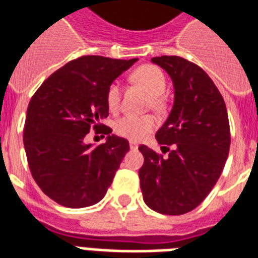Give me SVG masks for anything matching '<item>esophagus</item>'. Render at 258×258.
Here are the masks:
<instances>
[{"label": "esophagus", "instance_id": "34e87169", "mask_svg": "<svg viewBox=\"0 0 258 258\" xmlns=\"http://www.w3.org/2000/svg\"><path fill=\"white\" fill-rule=\"evenodd\" d=\"M129 147H131V149H137V148H139V144L135 143V141H131V143H129Z\"/></svg>", "mask_w": 258, "mask_h": 258}]
</instances>
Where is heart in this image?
<instances>
[{"label":"heart","mask_w":258,"mask_h":258,"mask_svg":"<svg viewBox=\"0 0 258 258\" xmlns=\"http://www.w3.org/2000/svg\"><path fill=\"white\" fill-rule=\"evenodd\" d=\"M132 79L139 83L151 94V106L153 109H161L164 106V94L167 89V79L164 73L157 66L144 64L135 70L132 74ZM106 103L109 110L117 111L121 103V87L118 82H113L106 90ZM157 122L152 115H123L114 122L115 135L132 141H140L147 137L155 127Z\"/></svg>","instance_id":"1"}]
</instances>
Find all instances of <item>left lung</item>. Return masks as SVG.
<instances>
[{
	"label": "left lung",
	"instance_id": "left-lung-1",
	"mask_svg": "<svg viewBox=\"0 0 258 258\" xmlns=\"http://www.w3.org/2000/svg\"><path fill=\"white\" fill-rule=\"evenodd\" d=\"M152 61L172 78L175 101L156 133L168 157L139 147L144 156L140 185L152 210L181 215L205 201L222 173L230 149L229 117L219 90L199 66L180 56L152 57Z\"/></svg>",
	"mask_w": 258,
	"mask_h": 258
}]
</instances>
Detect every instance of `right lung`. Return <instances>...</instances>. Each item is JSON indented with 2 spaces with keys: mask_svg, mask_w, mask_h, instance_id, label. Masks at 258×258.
<instances>
[{
  "mask_svg": "<svg viewBox=\"0 0 258 258\" xmlns=\"http://www.w3.org/2000/svg\"><path fill=\"white\" fill-rule=\"evenodd\" d=\"M135 61L78 57L49 75L29 101L24 125L28 165L41 191L59 205L93 206L110 187L129 143L101 123L109 115L106 90ZM91 128L107 134V143H83Z\"/></svg>",
  "mask_w": 258,
  "mask_h": 258,
  "instance_id": "obj_1",
  "label": "right lung"
}]
</instances>
